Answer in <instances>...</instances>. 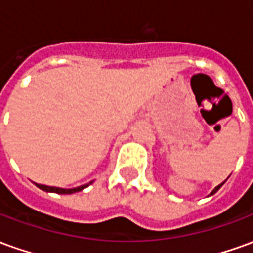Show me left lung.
<instances>
[{
	"mask_svg": "<svg viewBox=\"0 0 253 253\" xmlns=\"http://www.w3.org/2000/svg\"><path fill=\"white\" fill-rule=\"evenodd\" d=\"M223 183H225V181H223ZM223 183H221V184H219V186H217V187H215V188H214V190L211 191V194H210V195H214V194H215V192H217V191L219 190V188H221V187L223 186Z\"/></svg>",
	"mask_w": 253,
	"mask_h": 253,
	"instance_id": "left-lung-1",
	"label": "left lung"
}]
</instances>
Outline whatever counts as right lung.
I'll list each match as a JSON object with an SVG mask.
<instances>
[{"label":"right lung","instance_id":"obj_1","mask_svg":"<svg viewBox=\"0 0 253 253\" xmlns=\"http://www.w3.org/2000/svg\"><path fill=\"white\" fill-rule=\"evenodd\" d=\"M92 183V181H90ZM84 184V186H80V187H76V188H59V187H48V186H44V184H36V186L39 187L41 190L46 191V192H55V194H73V192H78V191H83L84 188H86V187L90 184Z\"/></svg>","mask_w":253,"mask_h":253}]
</instances>
